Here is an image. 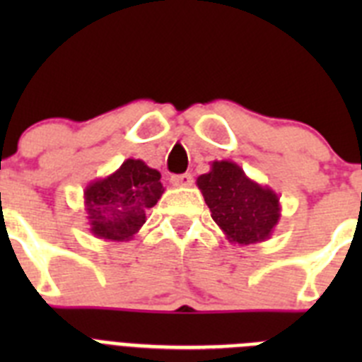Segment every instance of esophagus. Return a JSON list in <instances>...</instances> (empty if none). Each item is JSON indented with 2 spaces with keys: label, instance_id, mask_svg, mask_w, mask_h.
Listing matches in <instances>:
<instances>
[{
  "label": "esophagus",
  "instance_id": "1",
  "mask_svg": "<svg viewBox=\"0 0 362 362\" xmlns=\"http://www.w3.org/2000/svg\"><path fill=\"white\" fill-rule=\"evenodd\" d=\"M170 183L177 188H187L194 183V177H192V174H177L172 175Z\"/></svg>",
  "mask_w": 362,
  "mask_h": 362
}]
</instances>
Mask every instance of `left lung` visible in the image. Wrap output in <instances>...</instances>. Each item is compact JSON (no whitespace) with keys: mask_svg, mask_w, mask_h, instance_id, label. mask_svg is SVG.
I'll use <instances>...</instances> for the list:
<instances>
[{"mask_svg":"<svg viewBox=\"0 0 362 362\" xmlns=\"http://www.w3.org/2000/svg\"><path fill=\"white\" fill-rule=\"evenodd\" d=\"M196 185L230 243L254 245L267 241L276 230L281 219L279 196L248 177L238 163L212 161L210 172L199 175Z\"/></svg>","mask_w":362,"mask_h":362,"instance_id":"obj_1","label":"left lung"}]
</instances>
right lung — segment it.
Returning a JSON list of instances; mask_svg holds the SVG:
<instances>
[{
	"instance_id": "1",
	"label": "right lung",
	"mask_w": 362,
	"mask_h": 362,
	"mask_svg": "<svg viewBox=\"0 0 362 362\" xmlns=\"http://www.w3.org/2000/svg\"><path fill=\"white\" fill-rule=\"evenodd\" d=\"M163 192L161 174L156 168L141 159H127L116 172L86 185L83 199L88 230L105 241H130Z\"/></svg>"
}]
</instances>
